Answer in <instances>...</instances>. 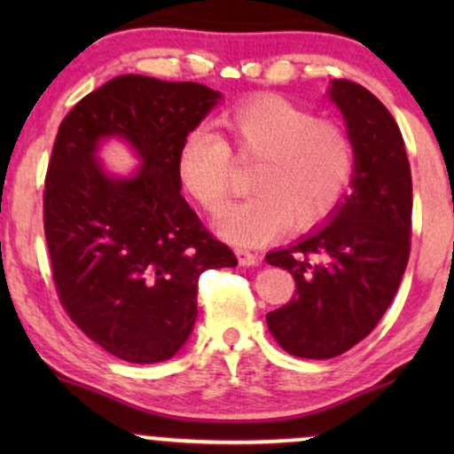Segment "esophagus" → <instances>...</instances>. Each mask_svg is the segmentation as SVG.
I'll list each match as a JSON object with an SVG mask.
<instances>
[{
    "label": "esophagus",
    "mask_w": 454,
    "mask_h": 454,
    "mask_svg": "<svg viewBox=\"0 0 454 454\" xmlns=\"http://www.w3.org/2000/svg\"><path fill=\"white\" fill-rule=\"evenodd\" d=\"M234 252H237L239 262H241L243 267H256V264L260 262V258H258L256 254H254V252H249V249L237 247V249H234Z\"/></svg>",
    "instance_id": "1"
}]
</instances>
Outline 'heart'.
Masks as SVG:
<instances>
[{"mask_svg": "<svg viewBox=\"0 0 454 454\" xmlns=\"http://www.w3.org/2000/svg\"><path fill=\"white\" fill-rule=\"evenodd\" d=\"M222 137L192 129L176 155L181 187L205 211L231 196L234 160L256 164L247 200L222 213L220 232L241 245L273 239L290 222L314 228L335 213L356 170L348 129L279 96L239 104L220 117ZM235 158L232 159L231 155Z\"/></svg>", "mask_w": 454, "mask_h": 454, "instance_id": "heart-1", "label": "heart"}]
</instances>
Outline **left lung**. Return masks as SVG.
I'll return each mask as SVG.
<instances>
[{
  "mask_svg": "<svg viewBox=\"0 0 454 454\" xmlns=\"http://www.w3.org/2000/svg\"><path fill=\"white\" fill-rule=\"evenodd\" d=\"M331 98L356 149L352 194L320 231L267 254L296 281L293 299L267 314L269 331L286 352L316 361L348 352L378 326L411 245V173L397 121L348 78L333 81Z\"/></svg>",
  "mask_w": 454,
  "mask_h": 454,
  "instance_id": "1",
  "label": "left lung"
}]
</instances>
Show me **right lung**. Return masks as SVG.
<instances>
[{
	"mask_svg": "<svg viewBox=\"0 0 454 454\" xmlns=\"http://www.w3.org/2000/svg\"><path fill=\"white\" fill-rule=\"evenodd\" d=\"M220 93L200 82L123 74L61 121L44 179V237L59 303L113 356L168 361L198 314L205 270L237 256L181 196L176 155ZM126 137L144 166L111 180L92 160L102 136Z\"/></svg>",
	"mask_w": 454,
	"mask_h": 454,
	"instance_id": "add662e5",
	"label": "right lung"
}]
</instances>
